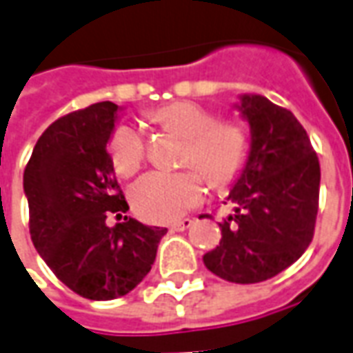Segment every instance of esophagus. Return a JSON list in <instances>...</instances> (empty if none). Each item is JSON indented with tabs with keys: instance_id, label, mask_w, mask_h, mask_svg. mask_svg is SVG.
<instances>
[{
	"instance_id": "esophagus-1",
	"label": "esophagus",
	"mask_w": 353,
	"mask_h": 353,
	"mask_svg": "<svg viewBox=\"0 0 353 353\" xmlns=\"http://www.w3.org/2000/svg\"><path fill=\"white\" fill-rule=\"evenodd\" d=\"M191 225H192V219H179V221L172 223V225H170V229H172V230H185V229H189Z\"/></svg>"
}]
</instances>
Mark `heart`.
I'll return each instance as SVG.
<instances>
[{"instance_id": "b5f03b06", "label": "heart", "mask_w": 353, "mask_h": 353, "mask_svg": "<svg viewBox=\"0 0 353 353\" xmlns=\"http://www.w3.org/2000/svg\"><path fill=\"white\" fill-rule=\"evenodd\" d=\"M164 130L185 139L183 164L199 170L212 187H225L244 168L250 141L240 124L215 121V115L194 101H172L151 111ZM113 168L130 177L143 162V138L136 126L123 124L109 139ZM204 183L196 172H149L132 187V204L149 221H174L200 204Z\"/></svg>"}]
</instances>
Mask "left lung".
Wrapping results in <instances>:
<instances>
[{"mask_svg": "<svg viewBox=\"0 0 353 353\" xmlns=\"http://www.w3.org/2000/svg\"><path fill=\"white\" fill-rule=\"evenodd\" d=\"M234 108L250 126V151L227 196L234 214L219 223V245L202 259L223 280L257 283L285 270L310 245L321 174L291 111L261 94H240Z\"/></svg>", "mask_w": 353, "mask_h": 353, "instance_id": "obj_1", "label": "left lung"}]
</instances>
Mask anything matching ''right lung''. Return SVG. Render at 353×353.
I'll use <instances>...</instances> for the list:
<instances>
[{
	"mask_svg": "<svg viewBox=\"0 0 353 353\" xmlns=\"http://www.w3.org/2000/svg\"><path fill=\"white\" fill-rule=\"evenodd\" d=\"M121 108L100 101L58 119L37 139L24 170L30 234L57 278L90 301H111L143 280L166 234L132 217L113 177L108 143Z\"/></svg>",
	"mask_w": 353,
	"mask_h": 353,
	"instance_id": "right-lung-1",
	"label": "right lung"
}]
</instances>
